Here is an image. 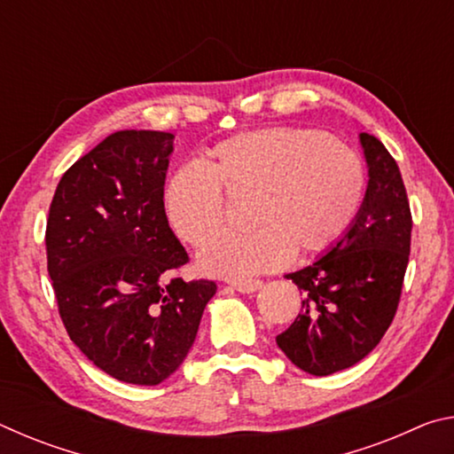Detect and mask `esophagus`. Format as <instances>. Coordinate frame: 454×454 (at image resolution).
Listing matches in <instances>:
<instances>
[{
  "mask_svg": "<svg viewBox=\"0 0 454 454\" xmlns=\"http://www.w3.org/2000/svg\"><path fill=\"white\" fill-rule=\"evenodd\" d=\"M230 286H234L238 292H244V294H252L262 288V280H230Z\"/></svg>",
  "mask_w": 454,
  "mask_h": 454,
  "instance_id": "esophagus-1",
  "label": "esophagus"
}]
</instances>
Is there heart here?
Returning a JSON list of instances; mask_svg holds the SVG:
<instances>
[{
  "mask_svg": "<svg viewBox=\"0 0 454 454\" xmlns=\"http://www.w3.org/2000/svg\"><path fill=\"white\" fill-rule=\"evenodd\" d=\"M226 193L250 199L244 235L219 237L198 254L204 272L230 278L270 272L288 256L326 252L363 208L366 168L356 150L312 128L272 126L220 142L206 170L184 166L166 188V214L184 242L200 246L223 227Z\"/></svg>",
  "mask_w": 454,
  "mask_h": 454,
  "instance_id": "1",
  "label": "heart"
}]
</instances>
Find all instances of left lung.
I'll use <instances>...</instances> for the list:
<instances>
[{"label": "left lung", "mask_w": 454, "mask_h": 454, "mask_svg": "<svg viewBox=\"0 0 454 454\" xmlns=\"http://www.w3.org/2000/svg\"><path fill=\"white\" fill-rule=\"evenodd\" d=\"M368 164L363 208L328 254L286 274L302 294L276 344L301 371L326 376L371 352L393 322L411 254L412 216L401 170L379 137L360 134Z\"/></svg>", "instance_id": "left-lung-1"}]
</instances>
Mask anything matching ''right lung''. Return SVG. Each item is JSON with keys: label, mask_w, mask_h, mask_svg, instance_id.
<instances>
[{"label": "right lung", "mask_w": 454, "mask_h": 454, "mask_svg": "<svg viewBox=\"0 0 454 454\" xmlns=\"http://www.w3.org/2000/svg\"><path fill=\"white\" fill-rule=\"evenodd\" d=\"M172 140L152 129L107 136L61 176L45 226L72 342L114 379L144 387L184 363L216 294L214 280L178 276L190 258L164 210Z\"/></svg>", "instance_id": "1"}]
</instances>
